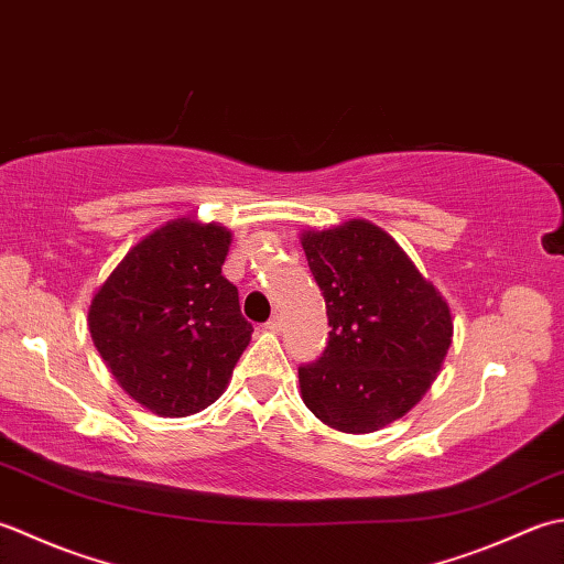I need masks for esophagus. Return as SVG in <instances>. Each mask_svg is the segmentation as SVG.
Returning <instances> with one entry per match:
<instances>
[{
	"mask_svg": "<svg viewBox=\"0 0 564 564\" xmlns=\"http://www.w3.org/2000/svg\"><path fill=\"white\" fill-rule=\"evenodd\" d=\"M265 328L272 330V333H278V330L282 328V318H280V316H272V318L268 321V324H265Z\"/></svg>",
	"mask_w": 564,
	"mask_h": 564,
	"instance_id": "34e87169",
	"label": "esophagus"
}]
</instances>
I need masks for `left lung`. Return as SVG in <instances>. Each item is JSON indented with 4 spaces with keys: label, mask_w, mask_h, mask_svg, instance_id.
<instances>
[{
    "label": "left lung",
    "mask_w": 564,
    "mask_h": 564,
    "mask_svg": "<svg viewBox=\"0 0 564 564\" xmlns=\"http://www.w3.org/2000/svg\"><path fill=\"white\" fill-rule=\"evenodd\" d=\"M326 299L328 346L299 367L306 409L326 426L362 435L419 404L453 343L445 296L382 228L350 218L299 234Z\"/></svg>",
    "instance_id": "1"
}]
</instances>
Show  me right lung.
<instances>
[{
  "instance_id": "1",
  "label": "right lung",
  "mask_w": 564,
  "mask_h": 564,
  "mask_svg": "<svg viewBox=\"0 0 564 564\" xmlns=\"http://www.w3.org/2000/svg\"><path fill=\"white\" fill-rule=\"evenodd\" d=\"M231 240L216 221L170 218L91 296V343L123 392L158 416L214 404L248 348L252 326L221 274Z\"/></svg>"
}]
</instances>
